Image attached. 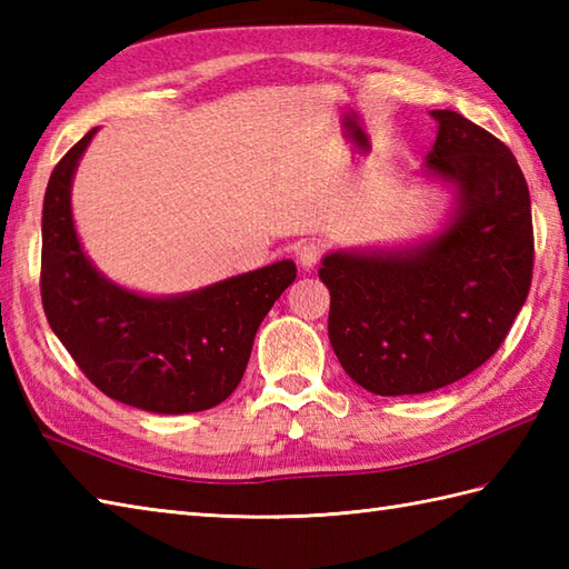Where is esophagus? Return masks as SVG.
I'll list each match as a JSON object with an SVG mask.
<instances>
[{"mask_svg": "<svg viewBox=\"0 0 569 569\" xmlns=\"http://www.w3.org/2000/svg\"><path fill=\"white\" fill-rule=\"evenodd\" d=\"M322 257V249L320 244H316V241H303V244L298 247V261L303 269H312Z\"/></svg>", "mask_w": 569, "mask_h": 569, "instance_id": "esophagus-1", "label": "esophagus"}]
</instances>
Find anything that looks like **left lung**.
<instances>
[{
  "mask_svg": "<svg viewBox=\"0 0 569 569\" xmlns=\"http://www.w3.org/2000/svg\"><path fill=\"white\" fill-rule=\"evenodd\" d=\"M430 114L440 131L428 168L459 190L455 222L416 251H340L318 271L330 288L335 355L379 396L428 393L479 369L533 278V217L516 156L462 114Z\"/></svg>",
  "mask_w": 569,
  "mask_h": 569,
  "instance_id": "8db88e82",
  "label": "left lung"
}]
</instances>
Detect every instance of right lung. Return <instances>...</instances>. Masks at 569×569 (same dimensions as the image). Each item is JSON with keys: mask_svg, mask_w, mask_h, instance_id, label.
<instances>
[{"mask_svg": "<svg viewBox=\"0 0 569 569\" xmlns=\"http://www.w3.org/2000/svg\"><path fill=\"white\" fill-rule=\"evenodd\" d=\"M94 129L53 168L43 198L41 300L80 371L119 403L151 413L208 410L237 389L276 298L296 281L278 261L198 293L141 298L107 281L80 249L70 183Z\"/></svg>", "mask_w": 569, "mask_h": 569, "instance_id": "1", "label": "right lung"}]
</instances>
